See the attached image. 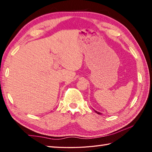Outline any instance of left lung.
<instances>
[{
	"mask_svg": "<svg viewBox=\"0 0 152 152\" xmlns=\"http://www.w3.org/2000/svg\"><path fill=\"white\" fill-rule=\"evenodd\" d=\"M94 111H95V112H96V113H97V114H101V113H100V112H97V111H96V110H94Z\"/></svg>",
	"mask_w": 152,
	"mask_h": 152,
	"instance_id": "1",
	"label": "left lung"
}]
</instances>
